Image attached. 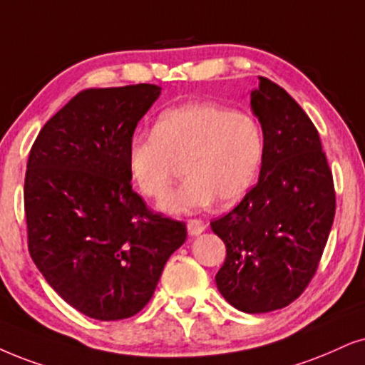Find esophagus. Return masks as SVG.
I'll list each match as a JSON object with an SVG mask.
<instances>
[{"label":"esophagus","instance_id":"34e87169","mask_svg":"<svg viewBox=\"0 0 365 365\" xmlns=\"http://www.w3.org/2000/svg\"><path fill=\"white\" fill-rule=\"evenodd\" d=\"M187 229L190 232V236H198V234H202L205 230V224L200 219H190L187 222Z\"/></svg>","mask_w":365,"mask_h":365}]
</instances>
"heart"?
<instances>
[{"mask_svg": "<svg viewBox=\"0 0 365 365\" xmlns=\"http://www.w3.org/2000/svg\"><path fill=\"white\" fill-rule=\"evenodd\" d=\"M264 160V135L259 123L207 101L180 104L161 113L153 133L131 138L128 172L143 195H167L183 165L187 180L168 195L161 209L188 214L214 204H237L247 195Z\"/></svg>", "mask_w": 365, "mask_h": 365, "instance_id": "obj_1", "label": "heart"}]
</instances>
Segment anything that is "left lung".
Instances as JSON below:
<instances>
[{"instance_id":"left-lung-1","label":"left lung","mask_w":365,"mask_h":365,"mask_svg":"<svg viewBox=\"0 0 365 365\" xmlns=\"http://www.w3.org/2000/svg\"><path fill=\"white\" fill-rule=\"evenodd\" d=\"M251 109L264 135L259 182L212 220L227 256L215 276L237 310L288 307L318 269L335 217V187L315 124L283 87L259 77Z\"/></svg>"}]
</instances>
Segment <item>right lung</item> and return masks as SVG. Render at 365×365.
Wrapping results in <instances>:
<instances>
[{"label":"right lung","mask_w":365,"mask_h":365,"mask_svg":"<svg viewBox=\"0 0 365 365\" xmlns=\"http://www.w3.org/2000/svg\"><path fill=\"white\" fill-rule=\"evenodd\" d=\"M155 84L86 89L40 129L25 175L30 256L68 305L123 320L153 297L187 225L133 190L126 151Z\"/></svg>","instance_id":"right-lung-1"}]
</instances>
